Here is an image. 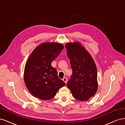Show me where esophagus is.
I'll use <instances>...</instances> for the list:
<instances>
[{"label": "esophagus", "instance_id": "1", "mask_svg": "<svg viewBox=\"0 0 125 125\" xmlns=\"http://www.w3.org/2000/svg\"><path fill=\"white\" fill-rule=\"evenodd\" d=\"M63 81L65 83H67V78L66 77H64L63 78Z\"/></svg>", "mask_w": 125, "mask_h": 125}]
</instances>
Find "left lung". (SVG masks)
<instances>
[{
  "label": "left lung",
  "instance_id": "8db88e82",
  "mask_svg": "<svg viewBox=\"0 0 125 125\" xmlns=\"http://www.w3.org/2000/svg\"><path fill=\"white\" fill-rule=\"evenodd\" d=\"M65 48L73 70L67 87L75 99L82 101H87L98 90L97 69L95 62L90 54L78 42H68Z\"/></svg>",
  "mask_w": 125,
  "mask_h": 125
}]
</instances>
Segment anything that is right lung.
<instances>
[{"label": "right lung", "mask_w": 125, "mask_h": 125, "mask_svg": "<svg viewBox=\"0 0 125 125\" xmlns=\"http://www.w3.org/2000/svg\"><path fill=\"white\" fill-rule=\"evenodd\" d=\"M64 48L61 43L44 42L36 47L26 63L24 79L30 93L41 100L53 98L60 88L66 85L58 76L51 62Z\"/></svg>", "instance_id": "add662e5"}]
</instances>
